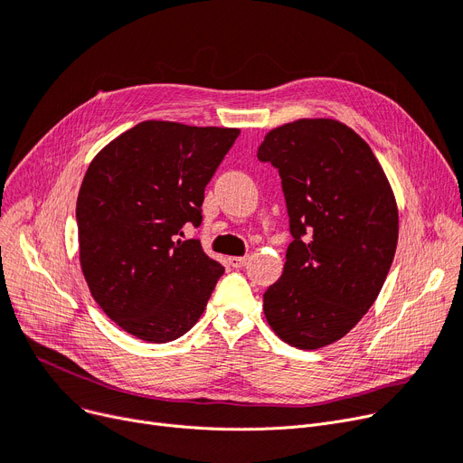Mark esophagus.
Listing matches in <instances>:
<instances>
[{"label":"esophagus","instance_id":"1","mask_svg":"<svg viewBox=\"0 0 463 463\" xmlns=\"http://www.w3.org/2000/svg\"><path fill=\"white\" fill-rule=\"evenodd\" d=\"M248 262V257H231L229 259V264L232 266V269H241V266H246Z\"/></svg>","mask_w":463,"mask_h":463}]
</instances>
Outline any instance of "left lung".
I'll list each match as a JSON object with an SVG mask.
<instances>
[{"label":"left lung","mask_w":463,"mask_h":463,"mask_svg":"<svg viewBox=\"0 0 463 463\" xmlns=\"http://www.w3.org/2000/svg\"><path fill=\"white\" fill-rule=\"evenodd\" d=\"M257 159L278 168L293 236L264 315L288 345L344 337L375 302L398 246V208L370 146L335 119L272 129Z\"/></svg>","instance_id":"left-lung-1"}]
</instances>
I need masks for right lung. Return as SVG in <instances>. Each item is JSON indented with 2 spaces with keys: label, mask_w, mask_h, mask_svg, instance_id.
Masks as SVG:
<instances>
[{
  "label": "right lung",
  "mask_w": 463,
  "mask_h": 463,
  "mask_svg": "<svg viewBox=\"0 0 463 463\" xmlns=\"http://www.w3.org/2000/svg\"><path fill=\"white\" fill-rule=\"evenodd\" d=\"M238 129L142 121L88 166L77 201L82 272L109 317L142 342L166 344L203 315L223 264L199 240L204 189Z\"/></svg>",
  "instance_id": "obj_1"
}]
</instances>
